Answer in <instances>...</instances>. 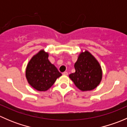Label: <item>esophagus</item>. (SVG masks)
I'll return each instance as SVG.
<instances>
[{
	"instance_id": "1",
	"label": "esophagus",
	"mask_w": 127,
	"mask_h": 127,
	"mask_svg": "<svg viewBox=\"0 0 127 127\" xmlns=\"http://www.w3.org/2000/svg\"><path fill=\"white\" fill-rule=\"evenodd\" d=\"M63 74L64 75H68V73H67V72H63Z\"/></svg>"
}]
</instances>
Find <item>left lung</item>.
<instances>
[{
	"instance_id": "obj_1",
	"label": "left lung",
	"mask_w": 127,
	"mask_h": 127,
	"mask_svg": "<svg viewBox=\"0 0 127 127\" xmlns=\"http://www.w3.org/2000/svg\"><path fill=\"white\" fill-rule=\"evenodd\" d=\"M74 67L75 72L70 74L69 77L79 90H92L99 85L102 79L101 67L88 51L79 55Z\"/></svg>"
}]
</instances>
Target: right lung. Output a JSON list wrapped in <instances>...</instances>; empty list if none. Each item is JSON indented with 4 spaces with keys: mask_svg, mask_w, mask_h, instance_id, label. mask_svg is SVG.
I'll list each match as a JSON object with an SVG mask.
<instances>
[{
    "mask_svg": "<svg viewBox=\"0 0 127 127\" xmlns=\"http://www.w3.org/2000/svg\"><path fill=\"white\" fill-rule=\"evenodd\" d=\"M48 54L43 50L29 61L26 77L28 83L38 91H47L61 75L57 68L48 60Z\"/></svg>",
    "mask_w": 127,
    "mask_h": 127,
    "instance_id": "right-lung-1",
    "label": "right lung"
}]
</instances>
